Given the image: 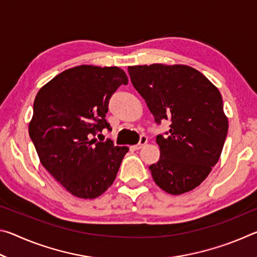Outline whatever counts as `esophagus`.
<instances>
[{"label":"esophagus","mask_w":257,"mask_h":257,"mask_svg":"<svg viewBox=\"0 0 257 257\" xmlns=\"http://www.w3.org/2000/svg\"><path fill=\"white\" fill-rule=\"evenodd\" d=\"M147 141H149V138H147L145 135H143V136H141V138H139V143L137 145H135V150H141L143 146L147 144Z\"/></svg>","instance_id":"1"}]
</instances>
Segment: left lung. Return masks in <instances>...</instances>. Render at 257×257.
Listing matches in <instances>:
<instances>
[{
    "label": "left lung",
    "mask_w": 257,
    "mask_h": 257,
    "mask_svg": "<svg viewBox=\"0 0 257 257\" xmlns=\"http://www.w3.org/2000/svg\"><path fill=\"white\" fill-rule=\"evenodd\" d=\"M128 72L155 122H171L164 136H156L160 160L150 165L155 184L171 195L193 190L217 163L228 134L219 89L181 64L134 66Z\"/></svg>",
    "instance_id": "obj_1"
}]
</instances>
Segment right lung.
Segmentation results:
<instances>
[{
    "mask_svg": "<svg viewBox=\"0 0 257 257\" xmlns=\"http://www.w3.org/2000/svg\"><path fill=\"white\" fill-rule=\"evenodd\" d=\"M127 84L118 67L79 66L54 77L35 97L30 139L43 167L77 197L102 195L129 151L111 139L95 138L103 129L111 130L105 120L108 101Z\"/></svg>",
    "mask_w": 257,
    "mask_h": 257,
    "instance_id": "right-lung-1",
    "label": "right lung"
}]
</instances>
